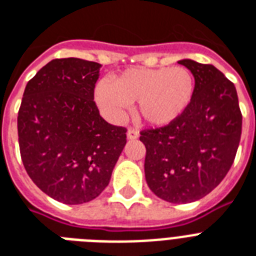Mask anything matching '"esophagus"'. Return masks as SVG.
<instances>
[{"label":"esophagus","instance_id":"esophagus-1","mask_svg":"<svg viewBox=\"0 0 256 256\" xmlns=\"http://www.w3.org/2000/svg\"><path fill=\"white\" fill-rule=\"evenodd\" d=\"M140 136V132L134 130V128H128V140H136Z\"/></svg>","mask_w":256,"mask_h":256}]
</instances>
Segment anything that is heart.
I'll use <instances>...</instances> for the list:
<instances>
[{
	"instance_id": "1",
	"label": "heart",
	"mask_w": 256,
	"mask_h": 256,
	"mask_svg": "<svg viewBox=\"0 0 256 256\" xmlns=\"http://www.w3.org/2000/svg\"><path fill=\"white\" fill-rule=\"evenodd\" d=\"M195 92L190 70L175 68H132L112 78L100 81L94 98L112 120L124 116L128 104L136 102V114L152 128H166L187 112Z\"/></svg>"
}]
</instances>
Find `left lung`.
I'll list each match as a JSON object with an SVG mask.
<instances>
[{
    "mask_svg": "<svg viewBox=\"0 0 256 256\" xmlns=\"http://www.w3.org/2000/svg\"><path fill=\"white\" fill-rule=\"evenodd\" d=\"M194 76L187 112L170 126L140 132L150 190L170 203H190L214 190L230 170L242 134L234 84L215 66L180 60Z\"/></svg>",
    "mask_w": 256,
    "mask_h": 256,
    "instance_id": "8db88e82",
    "label": "left lung"
}]
</instances>
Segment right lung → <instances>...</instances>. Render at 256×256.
<instances>
[{
    "mask_svg": "<svg viewBox=\"0 0 256 256\" xmlns=\"http://www.w3.org/2000/svg\"><path fill=\"white\" fill-rule=\"evenodd\" d=\"M100 66L80 58L50 61L28 82L18 112L26 172L66 204L96 199L126 144V128L108 124L92 100Z\"/></svg>",
    "mask_w": 256,
    "mask_h": 256,
    "instance_id": "add662e5",
    "label": "right lung"
}]
</instances>
